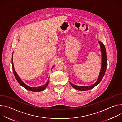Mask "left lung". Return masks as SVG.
<instances>
[{
	"label": "left lung",
	"mask_w": 122,
	"mask_h": 122,
	"mask_svg": "<svg viewBox=\"0 0 122 122\" xmlns=\"http://www.w3.org/2000/svg\"><path fill=\"white\" fill-rule=\"evenodd\" d=\"M98 43L100 45V49L102 54V63H101V70L100 72L98 78L95 83H94L92 85H90V86H77L76 85H74L69 82L70 85L75 89L81 91H87L89 90L94 87H96L97 85L102 79L105 73L106 72V68H107V54H106V50L105 47L103 43L100 42V41L98 40Z\"/></svg>",
	"instance_id": "obj_1"
}]
</instances>
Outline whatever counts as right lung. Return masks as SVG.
<instances>
[{"label": "right lung", "instance_id": "add662e5", "mask_svg": "<svg viewBox=\"0 0 122 122\" xmlns=\"http://www.w3.org/2000/svg\"><path fill=\"white\" fill-rule=\"evenodd\" d=\"M13 53H12V58H11V63H12V70H13V74H14V75L15 76V77L16 78V79L17 80V81H18V82L20 84V85H21L22 87H23L24 88H25V89H26V90H28L29 91H30L32 92H41L43 90H44L47 87V86L48 85V84L49 83V79L47 81L46 83V84L40 86L39 87H31L29 86L28 85H27L26 84H25V83L23 82V81L22 80V79L19 77V76H18V74H17V73L16 72L15 68H14V65H13ZM54 67V66H53L52 67V69ZM51 69V70H52Z\"/></svg>", "mask_w": 122, "mask_h": 122}]
</instances>
